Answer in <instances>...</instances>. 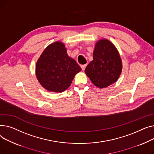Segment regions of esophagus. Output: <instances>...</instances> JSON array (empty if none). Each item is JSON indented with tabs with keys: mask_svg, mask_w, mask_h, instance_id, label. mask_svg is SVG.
Returning a JSON list of instances; mask_svg holds the SVG:
<instances>
[{
	"mask_svg": "<svg viewBox=\"0 0 154 154\" xmlns=\"http://www.w3.org/2000/svg\"><path fill=\"white\" fill-rule=\"evenodd\" d=\"M86 67V65H81V69H82L83 71H84V70L85 69Z\"/></svg>",
	"mask_w": 154,
	"mask_h": 154,
	"instance_id": "1",
	"label": "esophagus"
}]
</instances>
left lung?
I'll return each mask as SVG.
<instances>
[{"mask_svg": "<svg viewBox=\"0 0 154 154\" xmlns=\"http://www.w3.org/2000/svg\"><path fill=\"white\" fill-rule=\"evenodd\" d=\"M93 57L85 69L93 84L99 88H106L116 83L121 74L122 63L114 45L106 38L99 40Z\"/></svg>", "mask_w": 154, "mask_h": 154, "instance_id": "8db88e82", "label": "left lung"}]
</instances>
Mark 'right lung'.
Wrapping results in <instances>:
<instances>
[{"instance_id":"obj_1","label":"right lung","mask_w":154,"mask_h":154,"mask_svg":"<svg viewBox=\"0 0 154 154\" xmlns=\"http://www.w3.org/2000/svg\"><path fill=\"white\" fill-rule=\"evenodd\" d=\"M81 71L76 61L68 55L65 44L60 41L50 44L43 50L35 66L40 85L47 91L55 93L65 91Z\"/></svg>"}]
</instances>
